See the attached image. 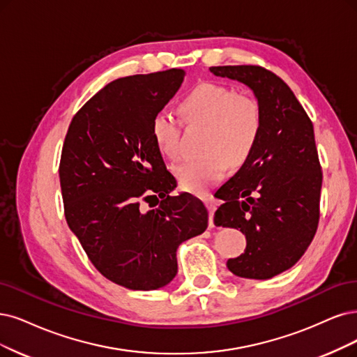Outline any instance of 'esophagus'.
Masks as SVG:
<instances>
[{
    "label": "esophagus",
    "instance_id": "obj_1",
    "mask_svg": "<svg viewBox=\"0 0 357 357\" xmlns=\"http://www.w3.org/2000/svg\"><path fill=\"white\" fill-rule=\"evenodd\" d=\"M204 204L208 210V227L213 228L215 223H213V215H215V210H216V202L213 199H210V197H207V199H204Z\"/></svg>",
    "mask_w": 357,
    "mask_h": 357
}]
</instances>
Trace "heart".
Wrapping results in <instances>:
<instances>
[{
    "instance_id": "obj_1",
    "label": "heart",
    "mask_w": 357,
    "mask_h": 357,
    "mask_svg": "<svg viewBox=\"0 0 357 357\" xmlns=\"http://www.w3.org/2000/svg\"><path fill=\"white\" fill-rule=\"evenodd\" d=\"M181 112L191 123L207 126L200 158L176 167L182 188L203 192L227 176L229 163L243 165L252 154L261 128L260 102L234 88L203 82L181 101ZM179 123L170 113L158 112L151 122V137L163 155L178 158Z\"/></svg>"
}]
</instances>
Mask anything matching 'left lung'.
Wrapping results in <instances>:
<instances>
[{"label": "left lung", "mask_w": 357, "mask_h": 357, "mask_svg": "<svg viewBox=\"0 0 357 357\" xmlns=\"http://www.w3.org/2000/svg\"><path fill=\"white\" fill-rule=\"evenodd\" d=\"M213 75L245 84L261 107L252 154L218 190L215 225L240 229L244 253L228 269L241 278L269 280L293 268L319 223L322 169L313 123L294 92L261 66H215Z\"/></svg>", "instance_id": "1"}]
</instances>
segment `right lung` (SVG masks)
I'll list each match as a JSON object with an SVG mask.
<instances>
[{
	"instance_id": "1",
	"label": "right lung",
	"mask_w": 357,
	"mask_h": 357,
	"mask_svg": "<svg viewBox=\"0 0 357 357\" xmlns=\"http://www.w3.org/2000/svg\"><path fill=\"white\" fill-rule=\"evenodd\" d=\"M185 70L116 79L70 122L60 158L64 216L88 259L112 282L157 289L178 272L181 243L206 231L208 213L176 187L151 137L153 117L179 89ZM159 206L149 213L140 202Z\"/></svg>"
}]
</instances>
